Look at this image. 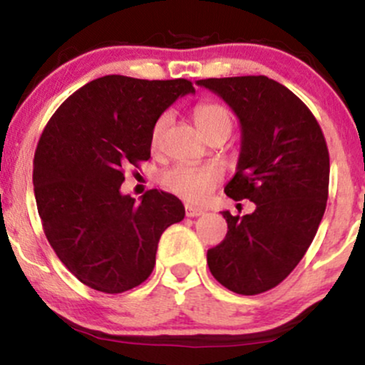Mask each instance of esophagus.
<instances>
[{
  "instance_id": "esophagus-1",
  "label": "esophagus",
  "mask_w": 365,
  "mask_h": 365,
  "mask_svg": "<svg viewBox=\"0 0 365 365\" xmlns=\"http://www.w3.org/2000/svg\"><path fill=\"white\" fill-rule=\"evenodd\" d=\"M185 215H187V217H195V216L204 215V211H202V209H199V207L185 206Z\"/></svg>"
}]
</instances>
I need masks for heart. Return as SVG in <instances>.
Segmentation results:
<instances>
[{"label": "heart", "mask_w": 365, "mask_h": 365, "mask_svg": "<svg viewBox=\"0 0 365 365\" xmlns=\"http://www.w3.org/2000/svg\"><path fill=\"white\" fill-rule=\"evenodd\" d=\"M194 121L197 128L204 137L211 135L216 130H232V115L221 104L212 101L199 103L194 108ZM168 125V115H161L150 130V145L158 148L161 142L163 132ZM223 178V171L215 165H192V163H180V165L166 168L159 173V183L166 190L175 194L187 202L199 204L207 199L212 188Z\"/></svg>", "instance_id": "heart-1"}]
</instances>
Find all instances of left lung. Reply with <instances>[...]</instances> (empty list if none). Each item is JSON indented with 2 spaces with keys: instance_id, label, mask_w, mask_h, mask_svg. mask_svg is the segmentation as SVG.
Instances as JSON below:
<instances>
[{
  "instance_id": "8db88e82",
  "label": "left lung",
  "mask_w": 365,
  "mask_h": 365,
  "mask_svg": "<svg viewBox=\"0 0 365 365\" xmlns=\"http://www.w3.org/2000/svg\"><path fill=\"white\" fill-rule=\"evenodd\" d=\"M197 86L223 98L240 120V158L225 194L255 204L252 215L223 211L228 232L207 250L209 271L228 290L257 295L282 283L316 237L328 202V145L311 110L273 78H204Z\"/></svg>"
}]
</instances>
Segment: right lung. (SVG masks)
Listing matches in <instances>:
<instances>
[{"label": "right lung", "mask_w": 365, "mask_h": 365, "mask_svg": "<svg viewBox=\"0 0 365 365\" xmlns=\"http://www.w3.org/2000/svg\"><path fill=\"white\" fill-rule=\"evenodd\" d=\"M187 78L106 75L75 91L46 125L34 154V194L49 245L78 282L104 293L139 287L156 264L158 242L183 220L175 195H121L125 166L150 158V130Z\"/></svg>", "instance_id": "obj_1"}]
</instances>
